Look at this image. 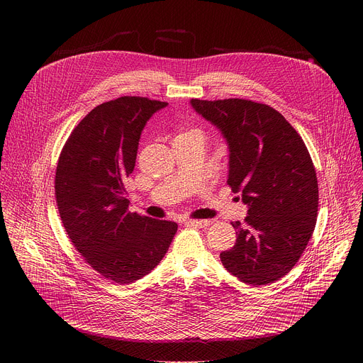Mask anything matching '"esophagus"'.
Instances as JSON below:
<instances>
[{
    "label": "esophagus",
    "mask_w": 363,
    "mask_h": 363,
    "mask_svg": "<svg viewBox=\"0 0 363 363\" xmlns=\"http://www.w3.org/2000/svg\"><path fill=\"white\" fill-rule=\"evenodd\" d=\"M186 223L197 226V228H204L207 225H211V220H207V219H189Z\"/></svg>",
    "instance_id": "esophagus-1"
}]
</instances>
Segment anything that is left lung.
I'll use <instances>...</instances> for the list:
<instances>
[{"instance_id":"obj_1","label":"left lung","mask_w":363,"mask_h":363,"mask_svg":"<svg viewBox=\"0 0 363 363\" xmlns=\"http://www.w3.org/2000/svg\"><path fill=\"white\" fill-rule=\"evenodd\" d=\"M230 145L228 185L249 206L244 223L231 222L237 242L222 264L245 284L268 285L287 275L312 238L318 178L306 144L274 107L252 100H191Z\"/></svg>"}]
</instances>
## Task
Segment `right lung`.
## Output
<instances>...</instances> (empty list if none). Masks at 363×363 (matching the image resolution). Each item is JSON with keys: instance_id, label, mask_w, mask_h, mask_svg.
<instances>
[{"instance_id": "1", "label": "right lung", "mask_w": 363, "mask_h": 363, "mask_svg": "<svg viewBox=\"0 0 363 363\" xmlns=\"http://www.w3.org/2000/svg\"><path fill=\"white\" fill-rule=\"evenodd\" d=\"M167 103L125 97L92 108L74 126L55 169V201L74 249L118 284L155 269L178 225L128 211L125 179L135 167L141 130Z\"/></svg>"}]
</instances>
